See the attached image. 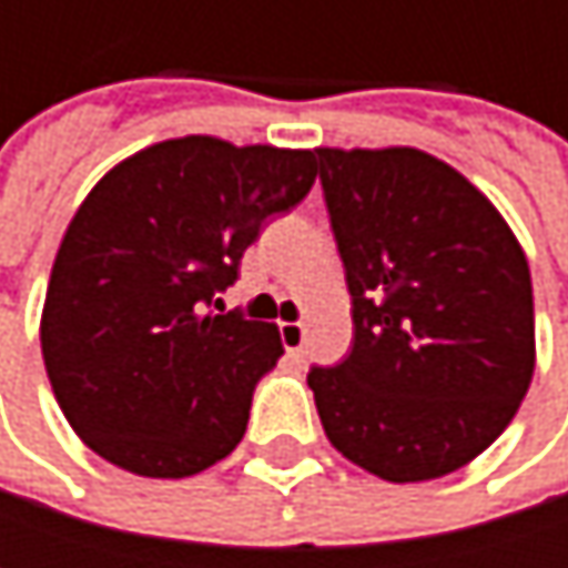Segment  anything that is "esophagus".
I'll list each match as a JSON object with an SVG mask.
<instances>
[{
    "instance_id": "esophagus-1",
    "label": "esophagus",
    "mask_w": 568,
    "mask_h": 568,
    "mask_svg": "<svg viewBox=\"0 0 568 568\" xmlns=\"http://www.w3.org/2000/svg\"><path fill=\"white\" fill-rule=\"evenodd\" d=\"M280 335H283V345L288 355H298L302 345H305V325L302 322H283L280 325Z\"/></svg>"
}]
</instances>
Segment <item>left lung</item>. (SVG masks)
<instances>
[{"label": "left lung", "mask_w": 568, "mask_h": 568, "mask_svg": "<svg viewBox=\"0 0 568 568\" xmlns=\"http://www.w3.org/2000/svg\"><path fill=\"white\" fill-rule=\"evenodd\" d=\"M352 292V352L312 368L332 447L388 484L447 477L513 420L536 368L532 283L504 213L417 148H315Z\"/></svg>", "instance_id": "obj_1"}]
</instances>
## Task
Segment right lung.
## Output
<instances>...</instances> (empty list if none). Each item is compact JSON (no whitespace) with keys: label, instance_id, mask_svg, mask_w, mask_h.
I'll use <instances>...</instances> for the list:
<instances>
[{"label":"right lung","instance_id":"add662e5","mask_svg":"<svg viewBox=\"0 0 568 568\" xmlns=\"http://www.w3.org/2000/svg\"><path fill=\"white\" fill-rule=\"evenodd\" d=\"M315 173V151L186 134L91 186L61 236L39 335L58 407L98 457L180 480L233 454L283 338L273 322L216 315V292Z\"/></svg>","mask_w":568,"mask_h":568}]
</instances>
